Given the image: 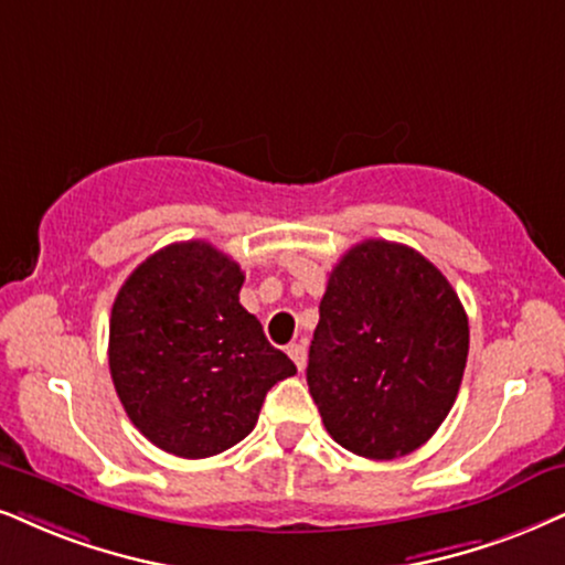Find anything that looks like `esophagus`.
<instances>
[{"instance_id": "esophagus-1", "label": "esophagus", "mask_w": 565, "mask_h": 565, "mask_svg": "<svg viewBox=\"0 0 565 565\" xmlns=\"http://www.w3.org/2000/svg\"><path fill=\"white\" fill-rule=\"evenodd\" d=\"M287 354L291 356V362H295L299 373H302L305 365H307V349H305L302 341H295V344H289L287 347Z\"/></svg>"}]
</instances>
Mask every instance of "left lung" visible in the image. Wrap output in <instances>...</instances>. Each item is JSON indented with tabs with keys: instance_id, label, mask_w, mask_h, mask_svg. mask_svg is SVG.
I'll return each mask as SVG.
<instances>
[{
	"instance_id": "1",
	"label": "left lung",
	"mask_w": 565,
	"mask_h": 565,
	"mask_svg": "<svg viewBox=\"0 0 565 565\" xmlns=\"http://www.w3.org/2000/svg\"><path fill=\"white\" fill-rule=\"evenodd\" d=\"M467 354L469 320L448 278L417 249L365 239L328 276L307 385L339 446L396 459L448 417Z\"/></svg>"
}]
</instances>
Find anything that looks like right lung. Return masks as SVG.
<instances>
[{"mask_svg": "<svg viewBox=\"0 0 565 565\" xmlns=\"http://www.w3.org/2000/svg\"><path fill=\"white\" fill-rule=\"evenodd\" d=\"M242 281L237 263L209 242H174L142 260L114 299V388L161 451L209 459L237 446L268 391L297 373L239 305Z\"/></svg>", "mask_w": 565, "mask_h": 565, "instance_id": "add662e5", "label": "right lung"}]
</instances>
